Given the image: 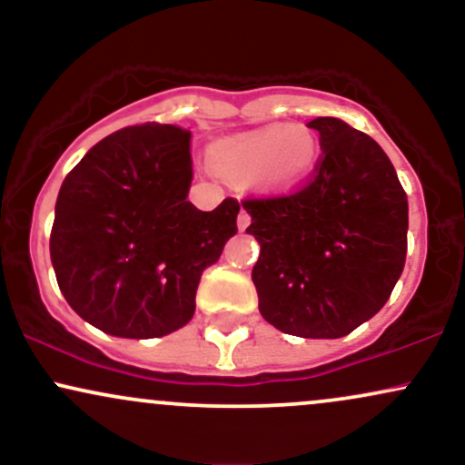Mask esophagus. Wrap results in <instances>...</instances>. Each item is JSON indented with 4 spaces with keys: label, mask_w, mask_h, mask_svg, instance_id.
Segmentation results:
<instances>
[{
    "label": "esophagus",
    "mask_w": 465,
    "mask_h": 465,
    "mask_svg": "<svg viewBox=\"0 0 465 465\" xmlns=\"http://www.w3.org/2000/svg\"><path fill=\"white\" fill-rule=\"evenodd\" d=\"M249 223H251L249 212L247 210H240V214H238V229H240V232H244V229L249 227Z\"/></svg>",
    "instance_id": "1"
}]
</instances>
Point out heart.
<instances>
[{
	"instance_id": "obj_1",
	"label": "heart",
	"mask_w": 465,
	"mask_h": 465,
	"mask_svg": "<svg viewBox=\"0 0 465 465\" xmlns=\"http://www.w3.org/2000/svg\"><path fill=\"white\" fill-rule=\"evenodd\" d=\"M319 142L306 126H266L212 146L210 162L233 179H258L266 188L286 190L312 173Z\"/></svg>"
}]
</instances>
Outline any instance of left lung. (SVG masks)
I'll return each mask as SVG.
<instances>
[{
  "label": "left lung",
  "instance_id": "1",
  "mask_svg": "<svg viewBox=\"0 0 465 465\" xmlns=\"http://www.w3.org/2000/svg\"><path fill=\"white\" fill-rule=\"evenodd\" d=\"M322 154L300 190L244 199L260 242V314L286 334L339 339L385 306L407 258L409 203L365 133L317 117Z\"/></svg>",
  "mask_w": 465,
  "mask_h": 465
}]
</instances>
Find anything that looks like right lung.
Returning <instances> with one entry per match:
<instances>
[{
  "label": "right lung",
  "mask_w": 465,
  "mask_h": 465,
  "mask_svg": "<svg viewBox=\"0 0 465 465\" xmlns=\"http://www.w3.org/2000/svg\"><path fill=\"white\" fill-rule=\"evenodd\" d=\"M190 131L126 126L84 154L56 199L50 255L69 306L124 339H157L194 314L203 271L238 232L236 199L188 201Z\"/></svg>",
  "instance_id": "right-lung-1"
}]
</instances>
